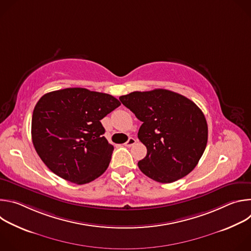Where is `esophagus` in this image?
I'll list each match as a JSON object with an SVG mask.
<instances>
[{
    "mask_svg": "<svg viewBox=\"0 0 251 251\" xmlns=\"http://www.w3.org/2000/svg\"><path fill=\"white\" fill-rule=\"evenodd\" d=\"M135 143H136V140L134 139V138H132V137H130L129 139H128V141L125 143V146L126 147H132L134 144H135Z\"/></svg>",
    "mask_w": 251,
    "mask_h": 251,
    "instance_id": "34e87169",
    "label": "esophagus"
}]
</instances>
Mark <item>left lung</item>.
I'll return each mask as SVG.
<instances>
[{"label": "left lung", "instance_id": "obj_1", "mask_svg": "<svg viewBox=\"0 0 251 251\" xmlns=\"http://www.w3.org/2000/svg\"><path fill=\"white\" fill-rule=\"evenodd\" d=\"M119 99L142 121L138 138L147 148L138 162L143 174L168 184L195 169L206 147L207 124L192 100L167 89L134 91Z\"/></svg>", "mask_w": 251, "mask_h": 251}]
</instances>
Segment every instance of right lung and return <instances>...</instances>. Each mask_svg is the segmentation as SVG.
I'll list each match as a JSON object with an SVG mask.
<instances>
[{
	"label": "right lung",
	"instance_id": "obj_1",
	"mask_svg": "<svg viewBox=\"0 0 251 251\" xmlns=\"http://www.w3.org/2000/svg\"><path fill=\"white\" fill-rule=\"evenodd\" d=\"M121 103L112 95L86 88L49 92L35 104L33 147L46 166L64 180L83 185L108 168L114 147L103 136L100 120Z\"/></svg>",
	"mask_w": 251,
	"mask_h": 251
}]
</instances>
